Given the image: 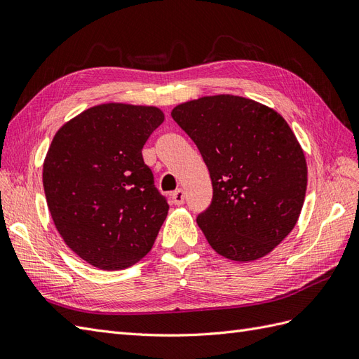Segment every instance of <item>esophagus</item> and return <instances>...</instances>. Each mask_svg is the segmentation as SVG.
<instances>
[{"label": "esophagus", "instance_id": "obj_1", "mask_svg": "<svg viewBox=\"0 0 359 359\" xmlns=\"http://www.w3.org/2000/svg\"><path fill=\"white\" fill-rule=\"evenodd\" d=\"M171 200H172L174 205H177V206L183 205V201H185V192H183V189L174 191L171 194Z\"/></svg>", "mask_w": 359, "mask_h": 359}]
</instances>
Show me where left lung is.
I'll list each match as a JSON object with an SVG mask.
<instances>
[{
    "label": "left lung",
    "mask_w": 359,
    "mask_h": 359,
    "mask_svg": "<svg viewBox=\"0 0 359 359\" xmlns=\"http://www.w3.org/2000/svg\"><path fill=\"white\" fill-rule=\"evenodd\" d=\"M171 116L212 180V201L197 217L210 247L238 262L269 255L296 226L306 194V159L288 123L269 106L229 94L187 101Z\"/></svg>",
    "instance_id": "obj_1"
}]
</instances>
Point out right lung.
I'll list each match as a JSON object with an SVG mask.
<instances>
[{"mask_svg":"<svg viewBox=\"0 0 359 359\" xmlns=\"http://www.w3.org/2000/svg\"><path fill=\"white\" fill-rule=\"evenodd\" d=\"M165 119L159 107L104 103L54 135L42 182L63 241L101 270H124L151 250L168 214L142 147Z\"/></svg>","mask_w":359,"mask_h":359,"instance_id":"obj_1","label":"right lung"}]
</instances>
